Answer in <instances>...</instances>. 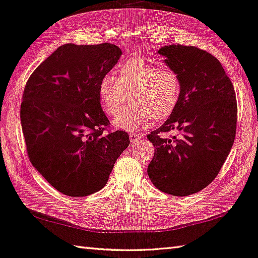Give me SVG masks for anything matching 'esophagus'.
Returning <instances> with one entry per match:
<instances>
[{"label": "esophagus", "mask_w": 258, "mask_h": 258, "mask_svg": "<svg viewBox=\"0 0 258 258\" xmlns=\"http://www.w3.org/2000/svg\"><path fill=\"white\" fill-rule=\"evenodd\" d=\"M129 137H130V141L134 143V142H136V141L141 139V138H142V134H140V133H135V131H133V133H130Z\"/></svg>", "instance_id": "obj_1"}]
</instances>
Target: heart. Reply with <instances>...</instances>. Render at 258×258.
Returning a JSON list of instances; mask_svg holds the SVG:
<instances>
[{
  "instance_id": "1",
  "label": "heart",
  "mask_w": 258,
  "mask_h": 258,
  "mask_svg": "<svg viewBox=\"0 0 258 258\" xmlns=\"http://www.w3.org/2000/svg\"><path fill=\"white\" fill-rule=\"evenodd\" d=\"M118 77L105 74L98 84V97L106 114L112 116L127 102L128 93L135 103L114 119L118 128L131 130L148 122L163 121L177 108L181 81L172 69L161 68L143 59H128L116 67Z\"/></svg>"
}]
</instances>
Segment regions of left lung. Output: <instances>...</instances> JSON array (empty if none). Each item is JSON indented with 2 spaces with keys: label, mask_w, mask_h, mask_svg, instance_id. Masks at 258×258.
Here are the masks:
<instances>
[{
  "label": "left lung",
  "mask_w": 258,
  "mask_h": 258,
  "mask_svg": "<svg viewBox=\"0 0 258 258\" xmlns=\"http://www.w3.org/2000/svg\"><path fill=\"white\" fill-rule=\"evenodd\" d=\"M181 81L177 108L148 135L155 148L149 177L163 192L188 196L217 177L235 139V91L219 60L206 50L181 45L159 50ZM175 130L176 136L161 135Z\"/></svg>",
  "instance_id": "obj_1"
}]
</instances>
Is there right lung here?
Masks as SVG:
<instances>
[{"label":"right lung","instance_id":"1","mask_svg":"<svg viewBox=\"0 0 258 258\" xmlns=\"http://www.w3.org/2000/svg\"><path fill=\"white\" fill-rule=\"evenodd\" d=\"M108 42L59 47L31 73L23 93L22 130L28 159L67 196L84 197L107 184L129 135L111 131L98 84L120 58Z\"/></svg>","mask_w":258,"mask_h":258}]
</instances>
